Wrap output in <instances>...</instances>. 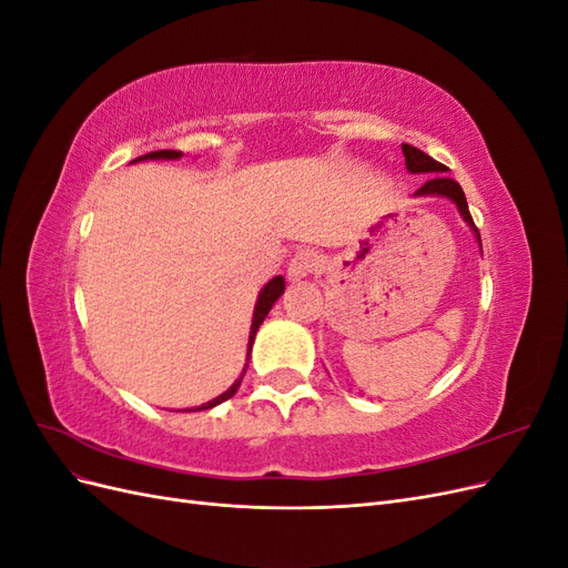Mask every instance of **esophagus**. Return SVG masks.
<instances>
[{"label": "esophagus", "instance_id": "34e87169", "mask_svg": "<svg viewBox=\"0 0 568 568\" xmlns=\"http://www.w3.org/2000/svg\"><path fill=\"white\" fill-rule=\"evenodd\" d=\"M320 265V255L313 248H301L294 253L288 263V277L291 280H301L307 277V274H313Z\"/></svg>", "mask_w": 568, "mask_h": 568}]
</instances>
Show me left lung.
Listing matches in <instances>:
<instances>
[{
	"instance_id": "left-lung-1",
	"label": "left lung",
	"mask_w": 568,
	"mask_h": 568,
	"mask_svg": "<svg viewBox=\"0 0 568 568\" xmlns=\"http://www.w3.org/2000/svg\"><path fill=\"white\" fill-rule=\"evenodd\" d=\"M403 153H405V165H407L409 173H432V178H428V180L417 189L415 196H448V199H453V201L457 203V209H459L462 217L469 222V225H471L474 232H476V236H478V230H476V225H474L471 213H469V205H467V196H464L459 182H455V180L448 178V175H443L448 168H445L443 163H438L436 159L428 156V153L419 151L417 146L403 144ZM478 242H480V236H478Z\"/></svg>"
}]
</instances>
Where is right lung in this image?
Masks as SVG:
<instances>
[{
  "instance_id": "add662e5",
  "label": "right lung",
  "mask_w": 568,
  "mask_h": 568,
  "mask_svg": "<svg viewBox=\"0 0 568 568\" xmlns=\"http://www.w3.org/2000/svg\"><path fill=\"white\" fill-rule=\"evenodd\" d=\"M182 156V151H175V149H161V151H151V153H146V156H140V159H180ZM140 159H134V161H140ZM284 294V280L282 277H274V280H270L267 284H265V288L261 291V296H257V303H255V313H253V324H251V336H248V351H246V365H244V372H242V376H239V379L222 393V395H217L215 400H211V403H205V405H201L199 409H211V407H215V405H220V403H225L227 398H232V395L236 393V388H239V384H242V379H244V374H246V367H248V359H251V348H253V338H255V332H257V326L263 324V320L267 317V313H270V307L274 305V301H277L280 296Z\"/></svg>"
}]
</instances>
